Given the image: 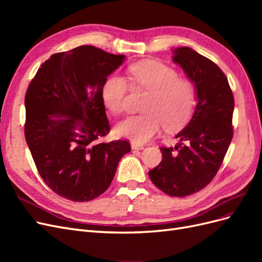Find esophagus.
Segmentation results:
<instances>
[{"mask_svg":"<svg viewBox=\"0 0 262 262\" xmlns=\"http://www.w3.org/2000/svg\"><path fill=\"white\" fill-rule=\"evenodd\" d=\"M131 147H132V149H143L144 148L143 145L138 144V143H134V142H132V143H131Z\"/></svg>","mask_w":262,"mask_h":262,"instance_id":"1","label":"esophagus"}]
</instances>
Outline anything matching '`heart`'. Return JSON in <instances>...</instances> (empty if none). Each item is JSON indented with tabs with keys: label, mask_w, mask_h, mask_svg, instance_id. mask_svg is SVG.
Here are the masks:
<instances>
[{
	"label": "heart",
	"mask_w": 262,
	"mask_h": 262,
	"mask_svg": "<svg viewBox=\"0 0 262 262\" xmlns=\"http://www.w3.org/2000/svg\"><path fill=\"white\" fill-rule=\"evenodd\" d=\"M128 72L133 89L147 92L148 95L143 102L144 114L131 116L117 125L119 137L138 144L145 143L164 126L173 130L189 120L196 102L195 86L190 78L179 75L175 69L156 60L134 63ZM130 87L128 80L119 73L106 78L101 96L113 114L126 112Z\"/></svg>",
	"instance_id": "heart-1"
}]
</instances>
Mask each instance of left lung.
I'll use <instances>...</instances> for the list:
<instances>
[{
  "label": "left lung",
  "mask_w": 262,
  "mask_h": 262,
  "mask_svg": "<svg viewBox=\"0 0 262 262\" xmlns=\"http://www.w3.org/2000/svg\"><path fill=\"white\" fill-rule=\"evenodd\" d=\"M196 90L191 120L175 146H162V162L148 171L153 184L170 196L184 198L207 187L215 177L233 139L234 96L227 77L215 63L188 47L173 50Z\"/></svg>",
  "instance_id": "8db88e82"
}]
</instances>
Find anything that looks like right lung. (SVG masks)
<instances>
[{"label": "right lung", "mask_w": 262, "mask_h": 262, "mask_svg": "<svg viewBox=\"0 0 262 262\" xmlns=\"http://www.w3.org/2000/svg\"><path fill=\"white\" fill-rule=\"evenodd\" d=\"M123 54L94 46L54 53L25 95V138L39 175L54 193L87 202L112 184L130 142H98L110 131L102 85Z\"/></svg>", "instance_id": "obj_1"}]
</instances>
